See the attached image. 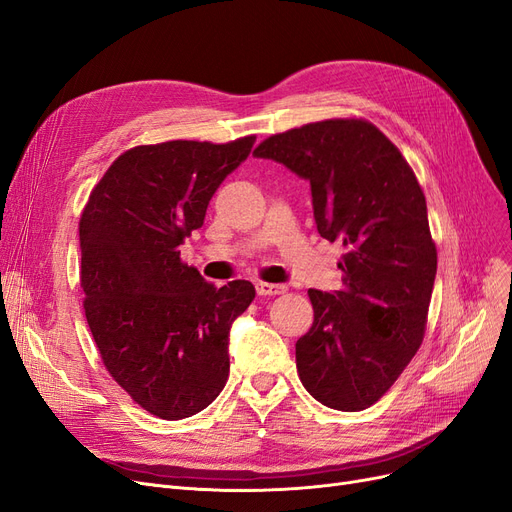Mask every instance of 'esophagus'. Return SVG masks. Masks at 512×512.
Wrapping results in <instances>:
<instances>
[{"mask_svg": "<svg viewBox=\"0 0 512 512\" xmlns=\"http://www.w3.org/2000/svg\"><path fill=\"white\" fill-rule=\"evenodd\" d=\"M257 295L261 297H274V295H282L287 291L285 285H272V282H257Z\"/></svg>", "mask_w": 512, "mask_h": 512, "instance_id": "1", "label": "esophagus"}]
</instances>
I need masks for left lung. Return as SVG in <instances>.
<instances>
[{
  "mask_svg": "<svg viewBox=\"0 0 512 512\" xmlns=\"http://www.w3.org/2000/svg\"><path fill=\"white\" fill-rule=\"evenodd\" d=\"M253 156L310 181L318 234L344 242L342 289H310L314 323L295 361L318 403L361 411L418 352L437 276L422 187L382 130L325 120L272 135Z\"/></svg>",
  "mask_w": 512,
  "mask_h": 512,
  "instance_id": "8db88e82",
  "label": "left lung"
}]
</instances>
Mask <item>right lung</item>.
I'll return each mask as SVG.
<instances>
[{
    "label": "right lung",
    "instance_id": "obj_1",
    "mask_svg": "<svg viewBox=\"0 0 512 512\" xmlns=\"http://www.w3.org/2000/svg\"><path fill=\"white\" fill-rule=\"evenodd\" d=\"M255 137L132 147L92 189L80 219L84 310L109 375L137 405L183 420L211 405L230 375V327L255 287L217 289L181 261L223 179Z\"/></svg>",
    "mask_w": 512,
    "mask_h": 512
}]
</instances>
